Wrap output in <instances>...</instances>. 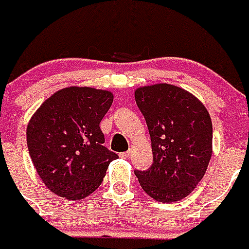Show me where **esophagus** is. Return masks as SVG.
<instances>
[{"label":"esophagus","mask_w":249,"mask_h":249,"mask_svg":"<svg viewBox=\"0 0 249 249\" xmlns=\"http://www.w3.org/2000/svg\"><path fill=\"white\" fill-rule=\"evenodd\" d=\"M130 155H131V151L129 149V151H126V152H121L120 157H123V159H126V157H129Z\"/></svg>","instance_id":"34e87169"}]
</instances>
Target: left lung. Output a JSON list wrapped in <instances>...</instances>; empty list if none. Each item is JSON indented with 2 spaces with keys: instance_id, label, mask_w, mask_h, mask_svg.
Returning <instances> with one entry per match:
<instances>
[{
  "instance_id": "obj_1",
  "label": "left lung",
  "mask_w": 249,
  "mask_h": 249,
  "mask_svg": "<svg viewBox=\"0 0 249 249\" xmlns=\"http://www.w3.org/2000/svg\"><path fill=\"white\" fill-rule=\"evenodd\" d=\"M152 145L153 163L135 170L143 191L159 202H177L191 195L205 175L212 155L209 111L192 93L161 83L135 90Z\"/></svg>"
}]
</instances>
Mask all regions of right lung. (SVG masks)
Instances as JSON below:
<instances>
[{
  "instance_id": "add662e5",
  "label": "right lung",
  "mask_w": 249,
  "mask_h": 249,
  "mask_svg": "<svg viewBox=\"0 0 249 249\" xmlns=\"http://www.w3.org/2000/svg\"><path fill=\"white\" fill-rule=\"evenodd\" d=\"M108 90L68 87L53 93L26 128L30 159L54 195L79 201L100 187L118 155L104 145L101 120L112 105Z\"/></svg>"
}]
</instances>
